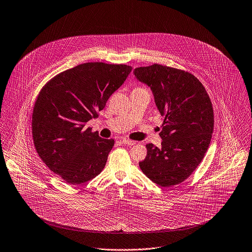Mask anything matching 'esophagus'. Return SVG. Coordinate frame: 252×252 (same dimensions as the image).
Segmentation results:
<instances>
[{"label": "esophagus", "mask_w": 252, "mask_h": 252, "mask_svg": "<svg viewBox=\"0 0 252 252\" xmlns=\"http://www.w3.org/2000/svg\"><path fill=\"white\" fill-rule=\"evenodd\" d=\"M123 144L125 145H129V146H132V145H135L136 144V141H133V140H128V139H123Z\"/></svg>", "instance_id": "esophagus-1"}]
</instances>
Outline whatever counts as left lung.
<instances>
[{"label": "left lung", "mask_w": 252, "mask_h": 252, "mask_svg": "<svg viewBox=\"0 0 252 252\" xmlns=\"http://www.w3.org/2000/svg\"><path fill=\"white\" fill-rule=\"evenodd\" d=\"M133 74L151 89L164 116L161 147L147 144L139 166L161 187L177 185L192 174L208 149L214 125L211 101L201 82L188 72L153 64L135 68Z\"/></svg>", "instance_id": "8db88e82"}]
</instances>
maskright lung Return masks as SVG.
Masks as SVG:
<instances>
[{
    "label": "right lung",
    "instance_id": "right-lung-1",
    "mask_svg": "<svg viewBox=\"0 0 252 252\" xmlns=\"http://www.w3.org/2000/svg\"><path fill=\"white\" fill-rule=\"evenodd\" d=\"M131 70L125 64H80L52 78L39 94L32 116L34 145L46 165L67 183H85L103 170L114 140L85 126Z\"/></svg>",
    "mask_w": 252,
    "mask_h": 252
}]
</instances>
